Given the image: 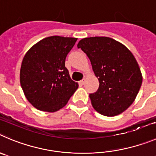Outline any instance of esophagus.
I'll return each instance as SVG.
<instances>
[{
  "label": "esophagus",
  "instance_id": "1",
  "mask_svg": "<svg viewBox=\"0 0 156 156\" xmlns=\"http://www.w3.org/2000/svg\"><path fill=\"white\" fill-rule=\"evenodd\" d=\"M85 78H83L82 80H81V81H80V83H81V85H84V84H85Z\"/></svg>",
  "mask_w": 156,
  "mask_h": 156
}]
</instances>
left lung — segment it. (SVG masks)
I'll use <instances>...</instances> for the list:
<instances>
[{
    "mask_svg": "<svg viewBox=\"0 0 156 156\" xmlns=\"http://www.w3.org/2000/svg\"><path fill=\"white\" fill-rule=\"evenodd\" d=\"M78 48L87 55L99 87L89 94L93 108L100 114H121L135 101L142 76L132 52L108 37H91L78 42Z\"/></svg>",
    "mask_w": 156,
    "mask_h": 156,
    "instance_id": "obj_1",
    "label": "left lung"
}]
</instances>
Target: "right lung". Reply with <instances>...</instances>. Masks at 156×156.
Returning <instances> with one entry per match:
<instances>
[{
	"label": "right lung",
	"instance_id": "obj_1",
	"mask_svg": "<svg viewBox=\"0 0 156 156\" xmlns=\"http://www.w3.org/2000/svg\"><path fill=\"white\" fill-rule=\"evenodd\" d=\"M75 37L51 36L32 46L23 58L20 81L29 102L41 111L54 112L68 103L78 88L65 67Z\"/></svg>",
	"mask_w": 156,
	"mask_h": 156
}]
</instances>
